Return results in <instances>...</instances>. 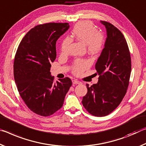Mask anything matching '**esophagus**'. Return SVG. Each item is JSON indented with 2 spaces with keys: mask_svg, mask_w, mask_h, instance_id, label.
Wrapping results in <instances>:
<instances>
[{
  "mask_svg": "<svg viewBox=\"0 0 146 146\" xmlns=\"http://www.w3.org/2000/svg\"><path fill=\"white\" fill-rule=\"evenodd\" d=\"M72 83L73 84H82V82H79V81L76 80H72Z\"/></svg>",
  "mask_w": 146,
  "mask_h": 146,
  "instance_id": "34e87169",
  "label": "esophagus"
}]
</instances>
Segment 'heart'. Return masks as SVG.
Returning <instances> with one entry per match:
<instances>
[{
	"label": "heart",
	"mask_w": 146,
	"mask_h": 146,
	"mask_svg": "<svg viewBox=\"0 0 146 146\" xmlns=\"http://www.w3.org/2000/svg\"><path fill=\"white\" fill-rule=\"evenodd\" d=\"M71 39L78 40L86 45L89 53L97 55L102 51L104 45V38L101 33L98 32L89 21H83L78 23L71 32ZM71 40L66 38L61 45L62 54L67 53V50ZM90 66L89 62L85 59H79L76 61L73 67V72L76 75H80Z\"/></svg>",
	"instance_id": "heart-1"
}]
</instances>
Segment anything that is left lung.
I'll return each instance as SVG.
<instances>
[{"mask_svg":"<svg viewBox=\"0 0 146 146\" xmlns=\"http://www.w3.org/2000/svg\"><path fill=\"white\" fill-rule=\"evenodd\" d=\"M107 38L104 48L95 68L98 82L89 87L83 97L82 104L90 114L105 116L112 113L125 96L131 75L130 52L123 35L118 28L106 21Z\"/></svg>","mask_w":146,"mask_h":146,"instance_id":"1","label":"left lung"}]
</instances>
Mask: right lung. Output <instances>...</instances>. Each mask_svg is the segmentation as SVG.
<instances>
[{"label": "right lung", "mask_w": 146, "mask_h": 146, "mask_svg": "<svg viewBox=\"0 0 146 146\" xmlns=\"http://www.w3.org/2000/svg\"><path fill=\"white\" fill-rule=\"evenodd\" d=\"M69 27L68 23L36 26L25 35L16 52L13 74L19 94L28 108L40 116L60 109L72 84L68 78L54 83L50 72L56 41Z\"/></svg>", "instance_id": "obj_1"}]
</instances>
